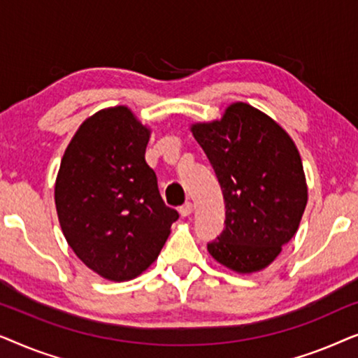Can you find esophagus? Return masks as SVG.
I'll list each match as a JSON object with an SVG mask.
<instances>
[{
    "mask_svg": "<svg viewBox=\"0 0 358 358\" xmlns=\"http://www.w3.org/2000/svg\"><path fill=\"white\" fill-rule=\"evenodd\" d=\"M192 210H194V205L190 202H185L184 205H180L179 207V213L182 215V217H189V215L192 213Z\"/></svg>",
    "mask_w": 358,
    "mask_h": 358,
    "instance_id": "1",
    "label": "esophagus"
}]
</instances>
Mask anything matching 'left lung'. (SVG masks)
Returning a JSON list of instances; mask_svg holds the SVG:
<instances>
[{
    "instance_id": "8db88e82",
    "label": "left lung",
    "mask_w": 358,
    "mask_h": 358,
    "mask_svg": "<svg viewBox=\"0 0 358 358\" xmlns=\"http://www.w3.org/2000/svg\"><path fill=\"white\" fill-rule=\"evenodd\" d=\"M192 134L217 174L224 227L207 244L220 264L249 273L267 267L296 233L308 190L300 153L271 117L236 102Z\"/></svg>"
}]
</instances>
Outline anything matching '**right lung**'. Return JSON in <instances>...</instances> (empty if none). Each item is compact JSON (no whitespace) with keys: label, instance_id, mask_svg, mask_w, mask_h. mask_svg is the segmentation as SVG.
I'll use <instances>...</instances> for the list:
<instances>
[{"label":"right lung","instance_id":"1","mask_svg":"<svg viewBox=\"0 0 358 358\" xmlns=\"http://www.w3.org/2000/svg\"><path fill=\"white\" fill-rule=\"evenodd\" d=\"M150 130L124 106L90 117L63 155L55 205L63 234L78 257L115 282L155 262L178 210L161 199L146 164Z\"/></svg>","mask_w":358,"mask_h":358}]
</instances>
